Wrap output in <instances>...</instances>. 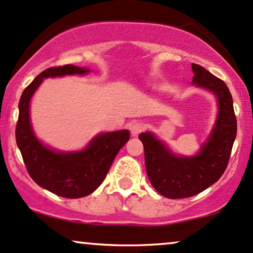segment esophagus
<instances>
[{"label":"esophagus","mask_w":253,"mask_h":253,"mask_svg":"<svg viewBox=\"0 0 253 253\" xmlns=\"http://www.w3.org/2000/svg\"><path fill=\"white\" fill-rule=\"evenodd\" d=\"M145 127V124L143 122H133L131 124V126H130V130H131V133L133 136H137L139 132H142L144 130Z\"/></svg>","instance_id":"obj_1"}]
</instances>
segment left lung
Listing matches in <instances>:
<instances>
[{
	"label": "left lung",
	"mask_w": 253,
	"mask_h": 253,
	"mask_svg": "<svg viewBox=\"0 0 253 253\" xmlns=\"http://www.w3.org/2000/svg\"><path fill=\"white\" fill-rule=\"evenodd\" d=\"M192 70L193 84L212 91L219 105L215 126L200 153L192 157L176 156L151 132L138 136L144 147L145 168L151 185L169 199L197 195L220 179L237 135V118L227 85L200 65L192 64Z\"/></svg>",
	"instance_id": "left-lung-1"
}]
</instances>
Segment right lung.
<instances>
[{
    "mask_svg": "<svg viewBox=\"0 0 253 253\" xmlns=\"http://www.w3.org/2000/svg\"><path fill=\"white\" fill-rule=\"evenodd\" d=\"M87 72H90L87 68L73 65L47 68L27 86L19 102L15 137L27 171L39 186L62 198L78 199L96 191L105 179L117 153L130 138L127 130L100 133L84 150L59 153L35 137L29 118V103L43 78Z\"/></svg>",
    "mask_w": 253,
    "mask_h": 253,
    "instance_id": "add662e5",
    "label": "right lung"
}]
</instances>
